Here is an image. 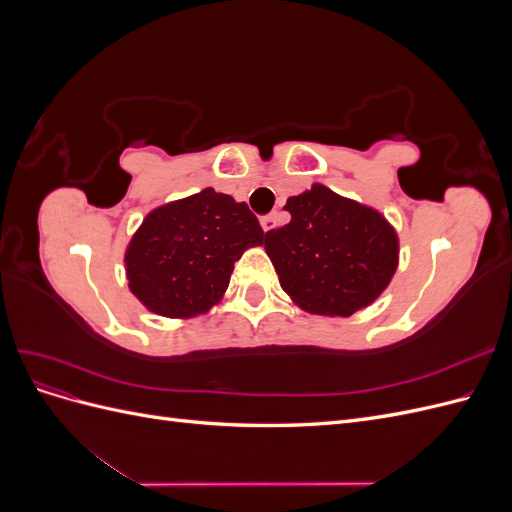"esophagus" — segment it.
<instances>
[{"label":"esophagus","instance_id":"34e87169","mask_svg":"<svg viewBox=\"0 0 512 512\" xmlns=\"http://www.w3.org/2000/svg\"><path fill=\"white\" fill-rule=\"evenodd\" d=\"M260 224H262V230L269 232L275 226V215H265V218L260 220Z\"/></svg>","mask_w":512,"mask_h":512}]
</instances>
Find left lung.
Instances as JSON below:
<instances>
[{
    "instance_id": "obj_1",
    "label": "left lung",
    "mask_w": 512,
    "mask_h": 512,
    "mask_svg": "<svg viewBox=\"0 0 512 512\" xmlns=\"http://www.w3.org/2000/svg\"><path fill=\"white\" fill-rule=\"evenodd\" d=\"M290 222L265 235L282 288L305 312L352 316L389 286L397 235L382 215L316 183L286 200Z\"/></svg>"
}]
</instances>
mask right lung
Returning <instances> with one entry per match:
<instances>
[{
    "instance_id": "1",
    "label": "right lung",
    "mask_w": 512,
    "mask_h": 512,
    "mask_svg": "<svg viewBox=\"0 0 512 512\" xmlns=\"http://www.w3.org/2000/svg\"><path fill=\"white\" fill-rule=\"evenodd\" d=\"M265 239L245 203L207 188L153 209L126 250L130 290L166 318L205 314L222 299L235 262Z\"/></svg>"
}]
</instances>
